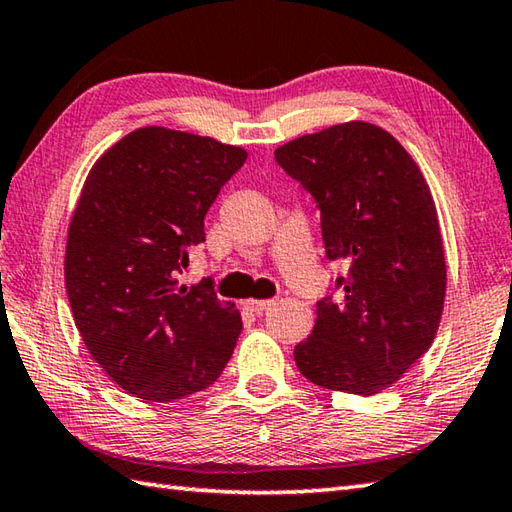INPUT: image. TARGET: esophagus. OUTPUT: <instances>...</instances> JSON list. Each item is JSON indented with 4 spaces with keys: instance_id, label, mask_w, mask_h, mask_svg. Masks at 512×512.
<instances>
[{
    "instance_id": "1",
    "label": "esophagus",
    "mask_w": 512,
    "mask_h": 512,
    "mask_svg": "<svg viewBox=\"0 0 512 512\" xmlns=\"http://www.w3.org/2000/svg\"><path fill=\"white\" fill-rule=\"evenodd\" d=\"M270 306H273V301L270 299H248L244 301V308L250 310V312H266Z\"/></svg>"
}]
</instances>
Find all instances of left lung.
<instances>
[{
  "instance_id": "1",
  "label": "left lung",
  "mask_w": 512,
  "mask_h": 512,
  "mask_svg": "<svg viewBox=\"0 0 512 512\" xmlns=\"http://www.w3.org/2000/svg\"><path fill=\"white\" fill-rule=\"evenodd\" d=\"M275 160L317 202L325 257L347 266L295 363L319 387L378 394L440 325L447 264L431 191L405 147L363 121L290 140Z\"/></svg>"
}]
</instances>
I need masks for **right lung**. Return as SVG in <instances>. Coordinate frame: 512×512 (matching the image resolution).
I'll return each mask as SVG.
<instances>
[{
    "label": "right lung",
    "instance_id": "1",
    "mask_svg": "<svg viewBox=\"0 0 512 512\" xmlns=\"http://www.w3.org/2000/svg\"><path fill=\"white\" fill-rule=\"evenodd\" d=\"M248 158L209 136L143 127L96 160L65 246V290L92 358L127 394L173 402L213 385L242 317L209 281L178 286L204 215Z\"/></svg>",
    "mask_w": 512,
    "mask_h": 512
}]
</instances>
